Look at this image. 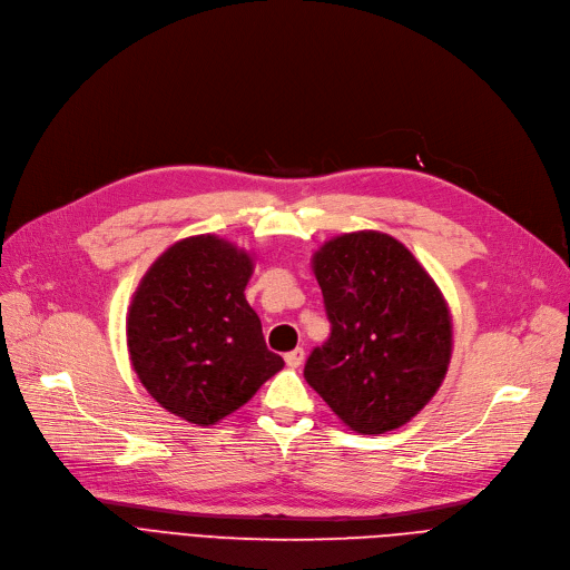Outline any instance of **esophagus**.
I'll return each mask as SVG.
<instances>
[{"instance_id": "obj_1", "label": "esophagus", "mask_w": 570, "mask_h": 570, "mask_svg": "<svg viewBox=\"0 0 570 570\" xmlns=\"http://www.w3.org/2000/svg\"><path fill=\"white\" fill-rule=\"evenodd\" d=\"M304 358H306V352L301 350V347H296V350H292V352L285 354V363H287L289 367H298L301 363H304Z\"/></svg>"}]
</instances>
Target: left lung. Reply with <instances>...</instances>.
Here are the masks:
<instances>
[{
  "label": "left lung",
  "mask_w": 570,
  "mask_h": 570,
  "mask_svg": "<svg viewBox=\"0 0 570 570\" xmlns=\"http://www.w3.org/2000/svg\"><path fill=\"white\" fill-rule=\"evenodd\" d=\"M331 336L304 377L345 425L382 434L412 421L444 382L453 347L446 298L389 234H341L313 255Z\"/></svg>",
  "instance_id": "left-lung-1"
}]
</instances>
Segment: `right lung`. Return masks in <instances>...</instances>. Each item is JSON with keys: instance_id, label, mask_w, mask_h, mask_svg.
Returning a JSON list of instances; mask_svg holds the SVG:
<instances>
[{"instance_id": "1", "label": "right lung", "mask_w": 570, "mask_h": 570, "mask_svg": "<svg viewBox=\"0 0 570 570\" xmlns=\"http://www.w3.org/2000/svg\"><path fill=\"white\" fill-rule=\"evenodd\" d=\"M253 257L216 234L167 248L132 294V371L160 407L197 425L237 412L285 361L246 301Z\"/></svg>"}]
</instances>
